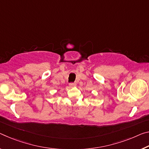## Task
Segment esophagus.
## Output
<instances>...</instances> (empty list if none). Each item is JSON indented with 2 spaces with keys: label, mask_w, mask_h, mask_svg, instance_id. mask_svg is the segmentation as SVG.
I'll use <instances>...</instances> for the list:
<instances>
[{
  "label": "esophagus",
  "mask_w": 149,
  "mask_h": 149,
  "mask_svg": "<svg viewBox=\"0 0 149 149\" xmlns=\"http://www.w3.org/2000/svg\"><path fill=\"white\" fill-rule=\"evenodd\" d=\"M70 87H74L76 86V84H75V83H70Z\"/></svg>",
  "instance_id": "1"
}]
</instances>
